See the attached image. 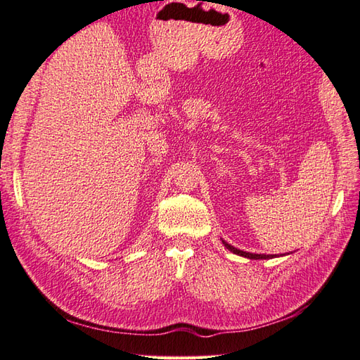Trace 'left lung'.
Masks as SVG:
<instances>
[{
    "label": "left lung",
    "mask_w": 360,
    "mask_h": 360,
    "mask_svg": "<svg viewBox=\"0 0 360 360\" xmlns=\"http://www.w3.org/2000/svg\"><path fill=\"white\" fill-rule=\"evenodd\" d=\"M224 243V246L229 249V250H232L233 254H238V255H241V257H246V258H250V259H267V258H272L274 255H264V254H250V252H243V250H240V249H236V248H233V246H231V244H227L226 241H223Z\"/></svg>",
    "instance_id": "obj_1"
}]
</instances>
